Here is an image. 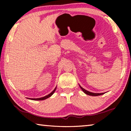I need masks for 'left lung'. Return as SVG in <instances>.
I'll return each mask as SVG.
<instances>
[{"mask_svg": "<svg viewBox=\"0 0 131 131\" xmlns=\"http://www.w3.org/2000/svg\"><path fill=\"white\" fill-rule=\"evenodd\" d=\"M81 89L83 91V92L85 93V94L88 95H90V96H98V95H103L105 94V93H93V92H91L90 91H88L85 90V89H84L83 88H82L80 85H79Z\"/></svg>", "mask_w": 131, "mask_h": 131, "instance_id": "left-lung-1", "label": "left lung"}]
</instances>
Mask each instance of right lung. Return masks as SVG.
Masks as SVG:
<instances>
[{
  "label": "right lung",
  "instance_id": "1",
  "mask_svg": "<svg viewBox=\"0 0 131 131\" xmlns=\"http://www.w3.org/2000/svg\"><path fill=\"white\" fill-rule=\"evenodd\" d=\"M57 89V87L55 88V89L52 91L50 93V94H48L47 95H46V96H44V97H39V98H28V99H31V100H34V101H43L44 100V99H46L48 98V97H50L51 95H52V94H54V92L55 91V90Z\"/></svg>",
  "mask_w": 131,
  "mask_h": 131
}]
</instances>
